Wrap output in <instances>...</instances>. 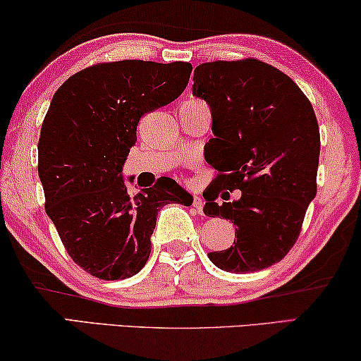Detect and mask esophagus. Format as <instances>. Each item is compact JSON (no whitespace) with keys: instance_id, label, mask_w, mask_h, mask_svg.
<instances>
[{"instance_id":"obj_1","label":"esophagus","mask_w":361,"mask_h":361,"mask_svg":"<svg viewBox=\"0 0 361 361\" xmlns=\"http://www.w3.org/2000/svg\"><path fill=\"white\" fill-rule=\"evenodd\" d=\"M192 207H195L197 212H202V200H201V196L192 197Z\"/></svg>"}]
</instances>
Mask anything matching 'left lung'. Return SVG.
Here are the masks:
<instances>
[{"label":"left lung","mask_w":361,"mask_h":361,"mask_svg":"<svg viewBox=\"0 0 361 361\" xmlns=\"http://www.w3.org/2000/svg\"><path fill=\"white\" fill-rule=\"evenodd\" d=\"M192 81V94L211 108L206 160L219 171L202 195L204 214L232 221L237 235L227 250L207 257L224 271L263 270L296 243L317 191L321 135L311 101L288 75L257 59L201 63ZM222 189L243 195L219 207Z\"/></svg>","instance_id":"left-lung-1"}]
</instances>
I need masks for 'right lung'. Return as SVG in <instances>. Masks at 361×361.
Wrapping results in <instances>:
<instances>
[{
  "label": "right lung",
  "mask_w": 361,
  "mask_h": 361,
  "mask_svg": "<svg viewBox=\"0 0 361 361\" xmlns=\"http://www.w3.org/2000/svg\"><path fill=\"white\" fill-rule=\"evenodd\" d=\"M191 70L188 62L96 63L55 91L37 145L45 212L72 260L99 280L139 273L160 207L190 202L166 176L130 196L123 165L142 116L178 98Z\"/></svg>",
  "instance_id": "right-lung-1"
}]
</instances>
